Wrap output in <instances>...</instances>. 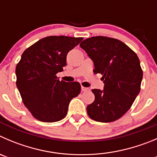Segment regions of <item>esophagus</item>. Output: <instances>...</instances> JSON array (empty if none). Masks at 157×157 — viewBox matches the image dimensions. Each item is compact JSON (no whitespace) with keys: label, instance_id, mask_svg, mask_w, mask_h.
I'll list each match as a JSON object with an SVG mask.
<instances>
[{"label":"esophagus","instance_id":"34e87169","mask_svg":"<svg viewBox=\"0 0 157 157\" xmlns=\"http://www.w3.org/2000/svg\"><path fill=\"white\" fill-rule=\"evenodd\" d=\"M81 90L82 91H87V90H89V88H87V87H83V86H82Z\"/></svg>","mask_w":157,"mask_h":157}]
</instances>
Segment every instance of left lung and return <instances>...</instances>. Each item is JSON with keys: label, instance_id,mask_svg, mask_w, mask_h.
I'll return each instance as SVG.
<instances>
[{"label": "left lung", "instance_id": "1", "mask_svg": "<svg viewBox=\"0 0 157 157\" xmlns=\"http://www.w3.org/2000/svg\"><path fill=\"white\" fill-rule=\"evenodd\" d=\"M94 63V74H101L104 90L93 89V103L87 107L91 119L112 122L128 112L141 89L143 70L136 52L118 39L93 36L80 44Z\"/></svg>", "mask_w": 157, "mask_h": 157}]
</instances>
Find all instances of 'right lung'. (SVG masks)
Here are the masks:
<instances>
[{
	"mask_svg": "<svg viewBox=\"0 0 157 157\" xmlns=\"http://www.w3.org/2000/svg\"><path fill=\"white\" fill-rule=\"evenodd\" d=\"M83 38L51 36L24 51L16 66V85L25 106L44 122L65 118L69 103L80 94L78 82L59 80L56 74L67 65V55Z\"/></svg>",
	"mask_w": 157,
	"mask_h": 157,
	"instance_id": "obj_1",
	"label": "right lung"
}]
</instances>
